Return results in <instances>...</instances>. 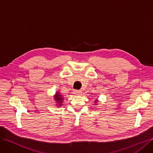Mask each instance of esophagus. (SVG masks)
I'll return each mask as SVG.
<instances>
[{
	"label": "esophagus",
	"instance_id": "1",
	"mask_svg": "<svg viewBox=\"0 0 153 153\" xmlns=\"http://www.w3.org/2000/svg\"><path fill=\"white\" fill-rule=\"evenodd\" d=\"M74 94H76V95H80V94H81L82 91H77V90H76V91H74Z\"/></svg>",
	"mask_w": 153,
	"mask_h": 153
}]
</instances>
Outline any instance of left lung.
<instances>
[{
  "instance_id": "left-lung-1",
  "label": "left lung",
  "mask_w": 153,
  "mask_h": 153,
  "mask_svg": "<svg viewBox=\"0 0 153 153\" xmlns=\"http://www.w3.org/2000/svg\"><path fill=\"white\" fill-rule=\"evenodd\" d=\"M94 105H97V103L98 102V99H97V100H96L94 101Z\"/></svg>"
}]
</instances>
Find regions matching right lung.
Masks as SVG:
<instances>
[{
  "mask_svg": "<svg viewBox=\"0 0 153 153\" xmlns=\"http://www.w3.org/2000/svg\"><path fill=\"white\" fill-rule=\"evenodd\" d=\"M64 97H63V96H62L60 91H56L55 94V95L53 96V100L55 101V105L56 106H61L62 105V103H63V101Z\"/></svg>",
  "mask_w": 153,
  "mask_h": 153,
  "instance_id": "add662e5",
  "label": "right lung"
}]
</instances>
